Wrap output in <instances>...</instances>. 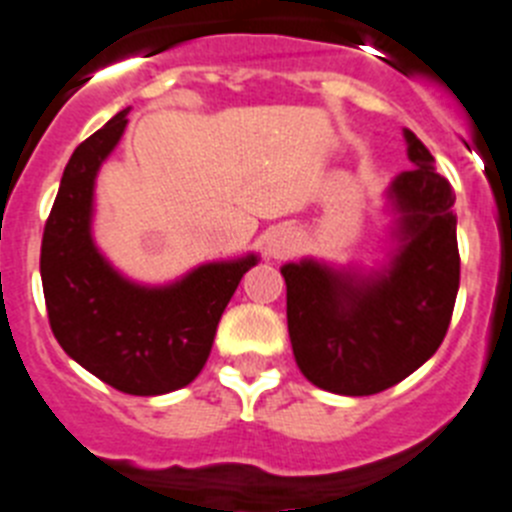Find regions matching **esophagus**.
I'll return each instance as SVG.
<instances>
[{
  "mask_svg": "<svg viewBox=\"0 0 512 512\" xmlns=\"http://www.w3.org/2000/svg\"><path fill=\"white\" fill-rule=\"evenodd\" d=\"M293 250V237L291 231L278 229L268 237V255L270 257H286Z\"/></svg>",
  "mask_w": 512,
  "mask_h": 512,
  "instance_id": "34e87169",
  "label": "esophagus"
}]
</instances>
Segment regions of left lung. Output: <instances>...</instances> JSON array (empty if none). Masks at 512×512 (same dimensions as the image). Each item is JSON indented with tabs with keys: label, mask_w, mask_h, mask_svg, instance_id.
<instances>
[{
	"label": "left lung",
	"mask_w": 512,
	"mask_h": 512,
	"mask_svg": "<svg viewBox=\"0 0 512 512\" xmlns=\"http://www.w3.org/2000/svg\"><path fill=\"white\" fill-rule=\"evenodd\" d=\"M404 139L417 170L391 185L402 211L391 268L368 281L311 260L281 270L296 363L332 394L368 397L399 384L441 348L451 324L461 273L456 195L415 133Z\"/></svg>",
	"instance_id": "1"
}]
</instances>
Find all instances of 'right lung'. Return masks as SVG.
<instances>
[{
	"label": "right lung",
	"mask_w": 512,
	"mask_h": 512,
	"mask_svg": "<svg viewBox=\"0 0 512 512\" xmlns=\"http://www.w3.org/2000/svg\"><path fill=\"white\" fill-rule=\"evenodd\" d=\"M128 110L74 149L41 244L48 322L66 355L123 394L154 397L201 373L216 327L255 255L213 262L167 288H141L115 273L90 234L92 190L126 128Z\"/></svg>",
	"instance_id": "1"
}]
</instances>
